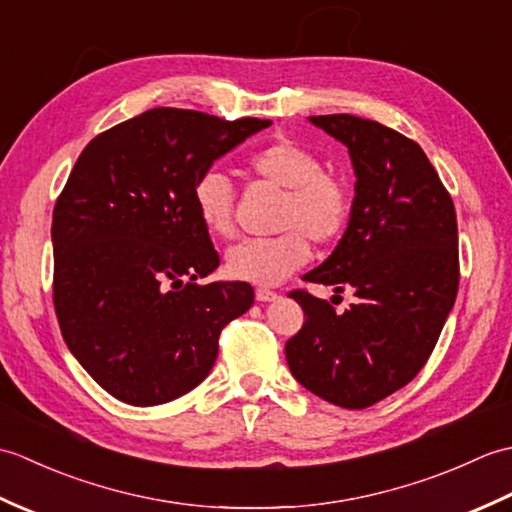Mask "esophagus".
Here are the masks:
<instances>
[{
	"label": "esophagus",
	"mask_w": 512,
	"mask_h": 512,
	"mask_svg": "<svg viewBox=\"0 0 512 512\" xmlns=\"http://www.w3.org/2000/svg\"><path fill=\"white\" fill-rule=\"evenodd\" d=\"M255 297H257V301H275L279 295L273 290H268V288H257Z\"/></svg>",
	"instance_id": "obj_1"
}]
</instances>
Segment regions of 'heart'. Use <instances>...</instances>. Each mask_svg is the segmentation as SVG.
<instances>
[{"mask_svg":"<svg viewBox=\"0 0 512 512\" xmlns=\"http://www.w3.org/2000/svg\"><path fill=\"white\" fill-rule=\"evenodd\" d=\"M248 173L284 189L277 228L281 235L244 239L228 248L226 273L239 281L277 286L306 266L312 257L308 237L330 244L352 213V189L336 171L323 169L312 149L290 138H277L248 158ZM193 206L202 226L215 237L233 233L235 189L222 171H206L193 184Z\"/></svg>","mask_w":512,"mask_h":512,"instance_id":"heart-1","label":"heart"}]
</instances>
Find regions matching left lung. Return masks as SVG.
Listing matches in <instances>:
<instances>
[{"instance_id": "left-lung-1", "label": "left lung", "mask_w": 512, "mask_h": 512, "mask_svg": "<svg viewBox=\"0 0 512 512\" xmlns=\"http://www.w3.org/2000/svg\"><path fill=\"white\" fill-rule=\"evenodd\" d=\"M350 151L354 202L341 242L303 277L354 290L343 314L306 290V314L288 339L292 376L345 409L394 394L427 363L460 284L458 220L449 191L418 143L352 114L310 116ZM339 297V295H336Z\"/></svg>"}]
</instances>
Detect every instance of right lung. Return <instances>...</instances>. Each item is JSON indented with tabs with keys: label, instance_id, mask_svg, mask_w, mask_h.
Segmentation results:
<instances>
[{
	"label": "right lung",
	"instance_id": "add662e5",
	"mask_svg": "<svg viewBox=\"0 0 512 512\" xmlns=\"http://www.w3.org/2000/svg\"><path fill=\"white\" fill-rule=\"evenodd\" d=\"M270 121L156 107L92 138L52 213L59 328L107 394L134 407L176 400L209 376L226 323L255 292L198 279L220 266L193 184Z\"/></svg>",
	"mask_w": 512,
	"mask_h": 512
}]
</instances>
